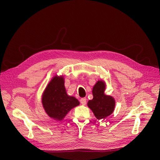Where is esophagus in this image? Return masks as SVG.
I'll list each match as a JSON object with an SVG mask.
<instances>
[{
    "label": "esophagus",
    "instance_id": "1",
    "mask_svg": "<svg viewBox=\"0 0 160 160\" xmlns=\"http://www.w3.org/2000/svg\"><path fill=\"white\" fill-rule=\"evenodd\" d=\"M86 102H87V99L86 98H81L80 99V103L83 105H85L86 104Z\"/></svg>",
    "mask_w": 160,
    "mask_h": 160
}]
</instances>
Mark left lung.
I'll list each match as a JSON object with an SVG mask.
<instances>
[{"mask_svg": "<svg viewBox=\"0 0 160 160\" xmlns=\"http://www.w3.org/2000/svg\"><path fill=\"white\" fill-rule=\"evenodd\" d=\"M105 83L103 81H98L93 86L92 93L93 98L88 103V107L93 111L98 119H104L113 112L115 101L113 97L106 95Z\"/></svg>", "mask_w": 160, "mask_h": 160, "instance_id": "left-lung-1", "label": "left lung"}]
</instances>
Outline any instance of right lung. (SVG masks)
Returning a JSON list of instances; mask_svg holds the SVG:
<instances>
[{
  "label": "right lung",
  "mask_w": 160,
  "mask_h": 160,
  "mask_svg": "<svg viewBox=\"0 0 160 160\" xmlns=\"http://www.w3.org/2000/svg\"><path fill=\"white\" fill-rule=\"evenodd\" d=\"M64 77L55 76L47 85L42 96V104L47 114L57 121L63 119L70 110L79 105L75 97L67 94Z\"/></svg>",
  "instance_id": "right-lung-1"
}]
</instances>
